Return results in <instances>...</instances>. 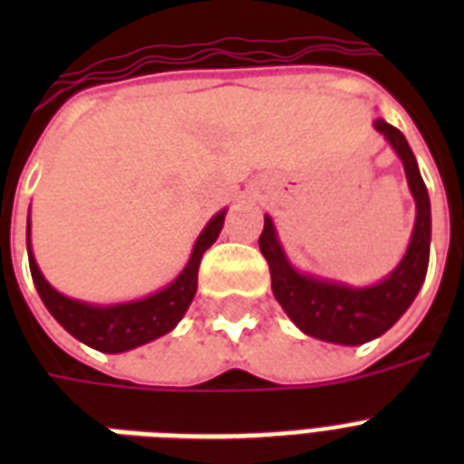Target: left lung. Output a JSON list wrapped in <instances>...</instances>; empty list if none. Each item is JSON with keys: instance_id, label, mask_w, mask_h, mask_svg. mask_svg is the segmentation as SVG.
Segmentation results:
<instances>
[{"instance_id": "left-lung-1", "label": "left lung", "mask_w": 464, "mask_h": 464, "mask_svg": "<svg viewBox=\"0 0 464 464\" xmlns=\"http://www.w3.org/2000/svg\"><path fill=\"white\" fill-rule=\"evenodd\" d=\"M373 127L395 149L404 166L407 185L417 204V218L407 253L385 279L368 286L323 279L305 275L291 265L276 233L272 217L265 214V228L260 236V250L272 275V294L291 317V323L308 337L332 344L356 346L381 337L407 313L411 301L426 279L429 250H431V202L419 173L417 159L397 127L382 118L373 120Z\"/></svg>"}]
</instances>
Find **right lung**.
<instances>
[{"mask_svg": "<svg viewBox=\"0 0 464 464\" xmlns=\"http://www.w3.org/2000/svg\"><path fill=\"white\" fill-rule=\"evenodd\" d=\"M224 218L226 209L209 218V224L197 236L188 265L168 286L144 298H137V301L98 305L64 296L43 276L31 247V217H28V240L25 243H28V265H31L33 284H35L45 308L50 310V315L72 337L103 353L130 352V349H137V346L149 344V342L168 334L188 313L197 294V272H199L202 255L218 238V233L224 228Z\"/></svg>", "mask_w": 464, "mask_h": 464, "instance_id": "right-lung-1", "label": "right lung"}]
</instances>
